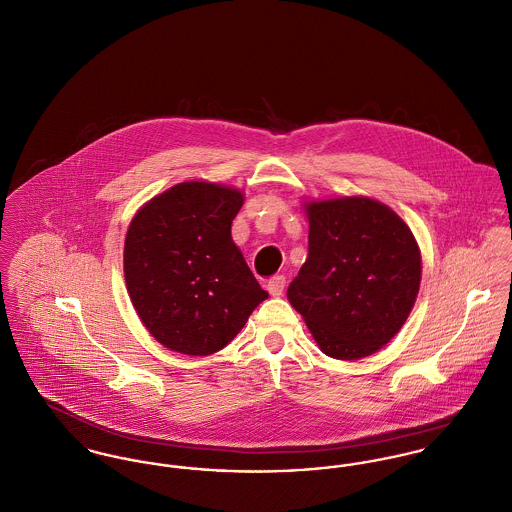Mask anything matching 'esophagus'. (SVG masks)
Segmentation results:
<instances>
[{"instance_id":"esophagus-1","label":"esophagus","mask_w":512,"mask_h":512,"mask_svg":"<svg viewBox=\"0 0 512 512\" xmlns=\"http://www.w3.org/2000/svg\"><path fill=\"white\" fill-rule=\"evenodd\" d=\"M286 286V278L282 275H276L267 282V290L271 292V296H282Z\"/></svg>"}]
</instances>
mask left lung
Returning a JSON list of instances; mask_svg holds the SVG:
<instances>
[{"mask_svg":"<svg viewBox=\"0 0 512 512\" xmlns=\"http://www.w3.org/2000/svg\"><path fill=\"white\" fill-rule=\"evenodd\" d=\"M308 259L286 294L319 349L358 360L405 323L421 284V253L407 224L364 197L308 204Z\"/></svg>","mask_w":512,"mask_h":512,"instance_id":"8db88e82","label":"left lung"}]
</instances>
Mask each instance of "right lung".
Masks as SVG:
<instances>
[{"label": "right lung", "mask_w": 512, "mask_h": 512, "mask_svg": "<svg viewBox=\"0 0 512 512\" xmlns=\"http://www.w3.org/2000/svg\"><path fill=\"white\" fill-rule=\"evenodd\" d=\"M243 195L179 183L134 216L124 241L130 300L148 331L177 353L224 349L269 296L232 239Z\"/></svg>", "instance_id": "add662e5"}]
</instances>
